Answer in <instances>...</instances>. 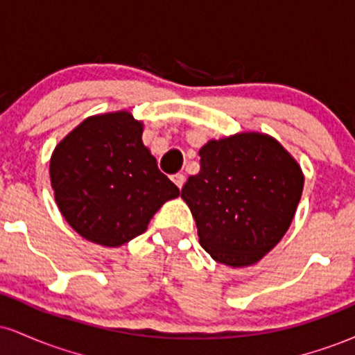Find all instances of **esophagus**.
I'll use <instances>...</instances> for the list:
<instances>
[{
    "mask_svg": "<svg viewBox=\"0 0 355 355\" xmlns=\"http://www.w3.org/2000/svg\"><path fill=\"white\" fill-rule=\"evenodd\" d=\"M172 180L175 182V185H177L178 189H182L183 183H185V175H183V173H175L173 177H172Z\"/></svg>",
    "mask_w": 355,
    "mask_h": 355,
    "instance_id": "esophagus-1",
    "label": "esophagus"
}]
</instances>
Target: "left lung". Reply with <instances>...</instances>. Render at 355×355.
I'll use <instances>...</instances> for the list:
<instances>
[{
    "label": "left lung",
    "mask_w": 355,
    "mask_h": 355,
    "mask_svg": "<svg viewBox=\"0 0 355 355\" xmlns=\"http://www.w3.org/2000/svg\"><path fill=\"white\" fill-rule=\"evenodd\" d=\"M200 172L182 189L200 245L230 267L252 266L291 227L304 189L297 162L260 133L211 140L200 150Z\"/></svg>",
    "instance_id": "1"
}]
</instances>
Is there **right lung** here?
Masks as SVG:
<instances>
[{"label":"right lung","instance_id":"add662e5","mask_svg":"<svg viewBox=\"0 0 355 355\" xmlns=\"http://www.w3.org/2000/svg\"><path fill=\"white\" fill-rule=\"evenodd\" d=\"M128 112L92 116L53 152L55 200L81 237L120 247L146 230L150 218L180 190L158 170Z\"/></svg>","mask_w":355,"mask_h":355}]
</instances>
